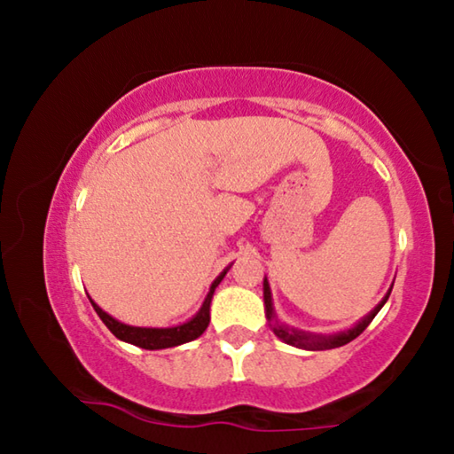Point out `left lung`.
<instances>
[{
    "instance_id": "obj_1",
    "label": "left lung",
    "mask_w": 454,
    "mask_h": 454,
    "mask_svg": "<svg viewBox=\"0 0 454 454\" xmlns=\"http://www.w3.org/2000/svg\"><path fill=\"white\" fill-rule=\"evenodd\" d=\"M394 286V285H392ZM392 286L387 289V293L384 294V299L380 301V303L372 309V311L365 315V317L359 319L357 323H354L349 329H343V331H337V333H313V331H303V329H297V327H289L285 325L283 321L277 317V311H275V303H272V293H270V285H269V278L264 277L262 280V294H264V315H266V321H269V327L272 329V333H275L280 341L293 345V348H299V349H309V351H321V349H333V348H341V345L354 341L356 337L362 333V331L370 325L372 319L376 317L380 309L386 305L387 297H390L392 293Z\"/></svg>"
}]
</instances>
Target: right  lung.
I'll list each match as a JSON object with an SVG mask.
<instances>
[{"label":"right lung","mask_w":454,"mask_h":454,"mask_svg":"<svg viewBox=\"0 0 454 454\" xmlns=\"http://www.w3.org/2000/svg\"><path fill=\"white\" fill-rule=\"evenodd\" d=\"M232 266V264H230ZM230 266H226L224 270L220 272L218 277L214 278V283L210 285V291H207L204 303L198 309V313L193 315L192 319L179 323V325H171V327H137V325H127V323L114 319L113 315L103 311L95 301L90 297V305L95 307V311L106 327H109L111 333L117 337V340L137 345V348L143 349H168V348H176V345L188 343L198 340V337L204 333L207 323H210V305H212V297L215 286L222 283V278L226 277V272L230 270Z\"/></svg>","instance_id":"right-lung-1"}]
</instances>
